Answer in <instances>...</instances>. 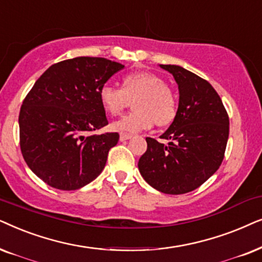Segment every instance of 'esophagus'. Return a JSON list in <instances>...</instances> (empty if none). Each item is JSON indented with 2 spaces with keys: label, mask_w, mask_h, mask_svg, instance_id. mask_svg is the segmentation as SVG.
Wrapping results in <instances>:
<instances>
[{
  "label": "esophagus",
  "mask_w": 262,
  "mask_h": 262,
  "mask_svg": "<svg viewBox=\"0 0 262 262\" xmlns=\"http://www.w3.org/2000/svg\"><path fill=\"white\" fill-rule=\"evenodd\" d=\"M132 138H133V135L128 134V133H121V135H120V140L121 141L129 140V139H132Z\"/></svg>",
  "instance_id": "34e87169"
}]
</instances>
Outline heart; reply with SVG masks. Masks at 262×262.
Wrapping results in <instances>:
<instances>
[{
    "instance_id": "heart-1",
    "label": "heart",
    "mask_w": 262,
    "mask_h": 262,
    "mask_svg": "<svg viewBox=\"0 0 262 262\" xmlns=\"http://www.w3.org/2000/svg\"><path fill=\"white\" fill-rule=\"evenodd\" d=\"M103 109L111 116H117L134 100V110L111 128L123 133H138L156 123L166 125L175 120L177 97L162 76L152 72L128 73L122 78V89L105 83L99 90Z\"/></svg>"
}]
</instances>
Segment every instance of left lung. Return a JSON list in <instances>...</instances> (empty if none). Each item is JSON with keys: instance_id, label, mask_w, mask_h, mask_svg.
<instances>
[{"instance_id": "1", "label": "left lung", "mask_w": 262, "mask_h": 262, "mask_svg": "<svg viewBox=\"0 0 262 262\" xmlns=\"http://www.w3.org/2000/svg\"><path fill=\"white\" fill-rule=\"evenodd\" d=\"M171 73L180 91L175 120L162 139L146 138L147 151L139 159L141 176L165 194L196 189L217 171L229 138V115L207 80L175 64H160Z\"/></svg>"}]
</instances>
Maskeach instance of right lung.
Segmentation results:
<instances>
[{
	"instance_id": "1",
	"label": "right lung",
	"mask_w": 262,
	"mask_h": 262,
	"mask_svg": "<svg viewBox=\"0 0 262 262\" xmlns=\"http://www.w3.org/2000/svg\"><path fill=\"white\" fill-rule=\"evenodd\" d=\"M123 68L103 57L64 60L49 67L27 93L19 114L20 148L50 187L79 189L103 171L120 135L87 134L107 124L99 90Z\"/></svg>"
}]
</instances>
